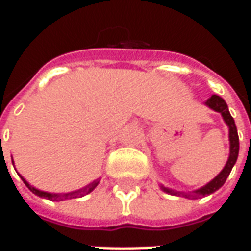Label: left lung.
Returning <instances> with one entry per match:
<instances>
[{
    "label": "left lung",
    "mask_w": 251,
    "mask_h": 251,
    "mask_svg": "<svg viewBox=\"0 0 251 251\" xmlns=\"http://www.w3.org/2000/svg\"><path fill=\"white\" fill-rule=\"evenodd\" d=\"M205 104L210 109L221 113L223 120L226 122V125L228 126V140H230V154H228V160H227L225 168L221 171V174L218 175L215 179L211 180L210 183L205 184L204 187L196 189L194 192H181V191H175V189L167 188L164 185H160L161 189H163L164 192H167V194L183 196V198H187V199H198V198H203V196H207V195L214 194L215 191H218L222 185L226 183V179L228 177L230 172H231L234 164L237 163L238 153H239V138H238L237 126H235V122H234V118H232L230 111H228L227 103L225 102V99L221 98L219 95H211L210 98L205 100Z\"/></svg>",
    "instance_id": "left-lung-1"
}]
</instances>
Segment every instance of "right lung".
I'll use <instances>...</instances> for the list:
<instances>
[{"instance_id": "right-lung-1", "label": "right lung", "mask_w": 251, "mask_h": 251, "mask_svg": "<svg viewBox=\"0 0 251 251\" xmlns=\"http://www.w3.org/2000/svg\"><path fill=\"white\" fill-rule=\"evenodd\" d=\"M20 177L23 179V181H24V184L28 187V188L33 192L35 195H37V196H40V198H46V199L48 200H66V199H72V198H82V196H84V195L90 194L91 191H93L97 185L99 184V179L94 180L91 184L86 185L84 188L82 189H77V191H74V192H70V194H51V192H44V191H40V189L35 188V187H32V185L26 181V180L20 175Z\"/></svg>"}]
</instances>
